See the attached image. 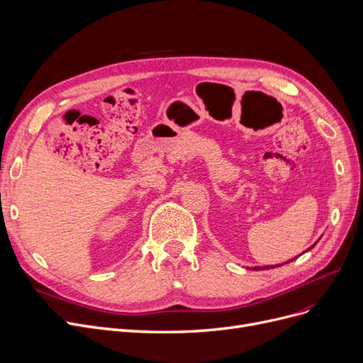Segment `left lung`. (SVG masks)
Listing matches in <instances>:
<instances>
[{
	"instance_id": "8db88e82",
	"label": "left lung",
	"mask_w": 363,
	"mask_h": 363,
	"mask_svg": "<svg viewBox=\"0 0 363 363\" xmlns=\"http://www.w3.org/2000/svg\"><path fill=\"white\" fill-rule=\"evenodd\" d=\"M294 260H296V258H294ZM279 266H282V264H279ZM272 267H278V266H272ZM264 269H270V267L269 266H266V267H254V270H264Z\"/></svg>"
}]
</instances>
